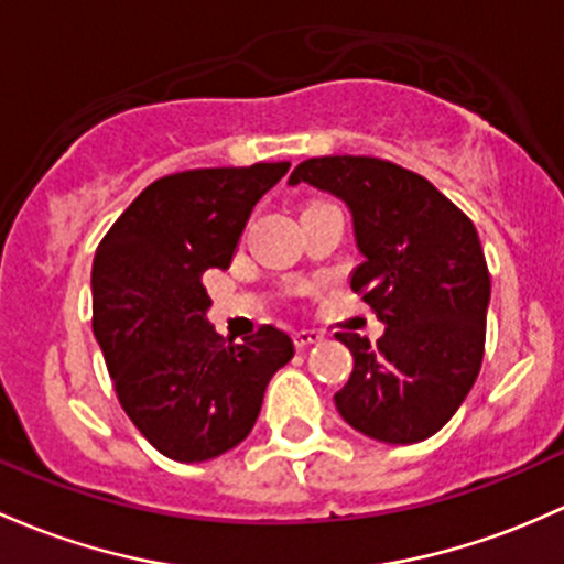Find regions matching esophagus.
Returning <instances> with one entry per match:
<instances>
[{
	"label": "esophagus",
	"instance_id": "34e87169",
	"mask_svg": "<svg viewBox=\"0 0 564 564\" xmlns=\"http://www.w3.org/2000/svg\"><path fill=\"white\" fill-rule=\"evenodd\" d=\"M322 340V332H316V329H297L294 332V346L297 348H307V346H313V343H318Z\"/></svg>",
	"mask_w": 564,
	"mask_h": 564
}]
</instances>
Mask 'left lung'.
<instances>
[{
	"label": "left lung",
	"mask_w": 564,
	"mask_h": 564,
	"mask_svg": "<svg viewBox=\"0 0 564 564\" xmlns=\"http://www.w3.org/2000/svg\"><path fill=\"white\" fill-rule=\"evenodd\" d=\"M289 183H311L348 205L365 257L351 289L387 324L376 346L357 332L335 335L354 354L337 411L391 446L435 435L484 361L491 281L476 227L426 177L387 159H307Z\"/></svg>",
	"instance_id": "left-lung-1"
}]
</instances>
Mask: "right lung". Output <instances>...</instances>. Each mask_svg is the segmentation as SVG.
I'll list each match as a JSON object with an SVG mask.
<instances>
[{
  "label": "right lung",
  "mask_w": 564,
  "mask_h": 564,
  "mask_svg": "<svg viewBox=\"0 0 564 564\" xmlns=\"http://www.w3.org/2000/svg\"><path fill=\"white\" fill-rule=\"evenodd\" d=\"M289 162L164 175L118 216L94 257V337L118 402L156 452L205 462L246 441L270 378L294 357L286 332L242 343L207 324L205 272L227 270L253 205Z\"/></svg>",
  "instance_id": "add662e5"
}]
</instances>
